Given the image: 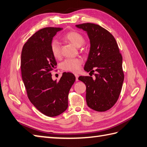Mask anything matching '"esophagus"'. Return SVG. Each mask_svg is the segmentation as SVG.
<instances>
[{
  "label": "esophagus",
  "mask_w": 147,
  "mask_h": 147,
  "mask_svg": "<svg viewBox=\"0 0 147 147\" xmlns=\"http://www.w3.org/2000/svg\"><path fill=\"white\" fill-rule=\"evenodd\" d=\"M75 76H76V81H78V74H75Z\"/></svg>",
  "instance_id": "obj_1"
}]
</instances>
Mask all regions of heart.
<instances>
[{"mask_svg": "<svg viewBox=\"0 0 147 147\" xmlns=\"http://www.w3.org/2000/svg\"><path fill=\"white\" fill-rule=\"evenodd\" d=\"M64 38L77 47H80L85 42V38L83 35L76 31L68 32L64 36ZM51 50L52 55L55 58H59L61 52H60V45L59 41L57 40H53L52 41ZM82 62L83 60L80 58L67 59L62 63L61 67L64 70L71 71V72H77L80 70Z\"/></svg>", "mask_w": 147, "mask_h": 147, "instance_id": "heart-1", "label": "heart"}]
</instances>
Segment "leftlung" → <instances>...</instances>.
<instances>
[{"label":"left lung","mask_w":147,"mask_h":147,"mask_svg":"<svg viewBox=\"0 0 147 147\" xmlns=\"http://www.w3.org/2000/svg\"><path fill=\"white\" fill-rule=\"evenodd\" d=\"M87 34L90 47L84 70L95 71V78L80 76L86 85V102L90 109L105 112L115 105L124 80L122 57L115 38L110 32L95 24L76 25Z\"/></svg>","instance_id":"obj_1"}]
</instances>
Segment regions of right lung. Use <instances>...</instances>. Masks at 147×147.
<instances>
[{
    "label": "right lung",
    "instance_id": "1",
    "mask_svg": "<svg viewBox=\"0 0 147 147\" xmlns=\"http://www.w3.org/2000/svg\"><path fill=\"white\" fill-rule=\"evenodd\" d=\"M60 27L42 28L28 38L21 53V72L28 99L41 113L55 117L68 107V95L76 77L63 72L60 80H53L51 71L57 62L51 44Z\"/></svg>",
    "mask_w": 147,
    "mask_h": 147
}]
</instances>
